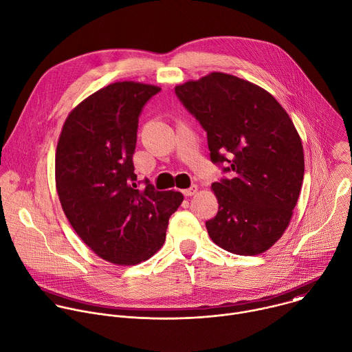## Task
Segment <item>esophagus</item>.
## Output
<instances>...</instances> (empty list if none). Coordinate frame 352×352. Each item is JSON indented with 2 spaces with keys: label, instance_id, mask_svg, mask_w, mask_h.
Returning a JSON list of instances; mask_svg holds the SVG:
<instances>
[{
  "label": "esophagus",
  "instance_id": "obj_1",
  "mask_svg": "<svg viewBox=\"0 0 352 352\" xmlns=\"http://www.w3.org/2000/svg\"><path fill=\"white\" fill-rule=\"evenodd\" d=\"M196 192H197V186H196V185H192L190 188L182 190V193H184L185 196H188V197H189V196H193Z\"/></svg>",
  "mask_w": 352,
  "mask_h": 352
}]
</instances>
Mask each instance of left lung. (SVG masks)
I'll return each mask as SVG.
<instances>
[{"label": "left lung", "instance_id": "obj_1", "mask_svg": "<svg viewBox=\"0 0 352 352\" xmlns=\"http://www.w3.org/2000/svg\"><path fill=\"white\" fill-rule=\"evenodd\" d=\"M207 131L212 163H228L232 179L211 185L219 207L206 222L221 249L257 256L287 229L304 178L301 138L282 104L264 88L212 72L175 87Z\"/></svg>", "mask_w": 352, "mask_h": 352}]
</instances>
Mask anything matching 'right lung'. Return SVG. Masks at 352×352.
I'll return each mask as SVG.
<instances>
[{
	"instance_id": "right-lung-1",
	"label": "right lung",
	"mask_w": 352,
	"mask_h": 352,
	"mask_svg": "<svg viewBox=\"0 0 352 352\" xmlns=\"http://www.w3.org/2000/svg\"><path fill=\"white\" fill-rule=\"evenodd\" d=\"M162 88L137 81L109 84L66 117L55 153V185L78 238L100 258L137 265L156 254L181 192L137 189L133 155L138 117Z\"/></svg>"
}]
</instances>
